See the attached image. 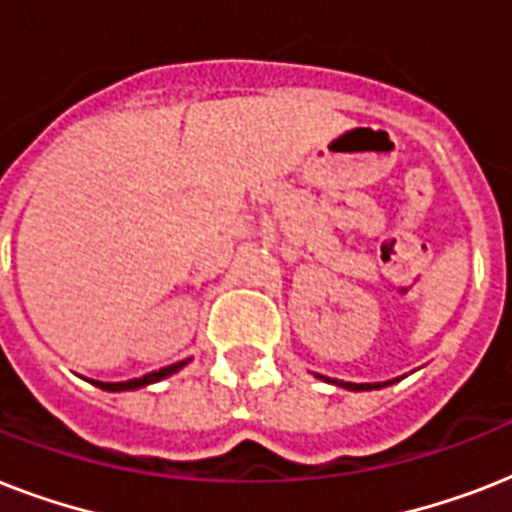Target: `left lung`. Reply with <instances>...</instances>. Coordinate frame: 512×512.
<instances>
[{
    "instance_id": "1",
    "label": "left lung",
    "mask_w": 512,
    "mask_h": 512,
    "mask_svg": "<svg viewBox=\"0 0 512 512\" xmlns=\"http://www.w3.org/2000/svg\"><path fill=\"white\" fill-rule=\"evenodd\" d=\"M316 377H321V374H316ZM321 380L332 382V385H342V388H348V390H377V388H385V385H393V382H396V380H388V382H361V385H356V382L329 380V377H321Z\"/></svg>"
}]
</instances>
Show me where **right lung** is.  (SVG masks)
Wrapping results in <instances>:
<instances>
[{
  "label": "right lung",
  "mask_w": 512,
  "mask_h": 512,
  "mask_svg": "<svg viewBox=\"0 0 512 512\" xmlns=\"http://www.w3.org/2000/svg\"><path fill=\"white\" fill-rule=\"evenodd\" d=\"M188 361H191V358H185V361H177V364H172V366H164V369H159V372L143 374V377H138V380H127V382L90 380V382H92V385H98L100 390H111V393H119V390H138V388H143V385H151V382H159V380H164V377H170V374H175L177 369H183Z\"/></svg>",
  "instance_id": "right-lung-1"
}]
</instances>
